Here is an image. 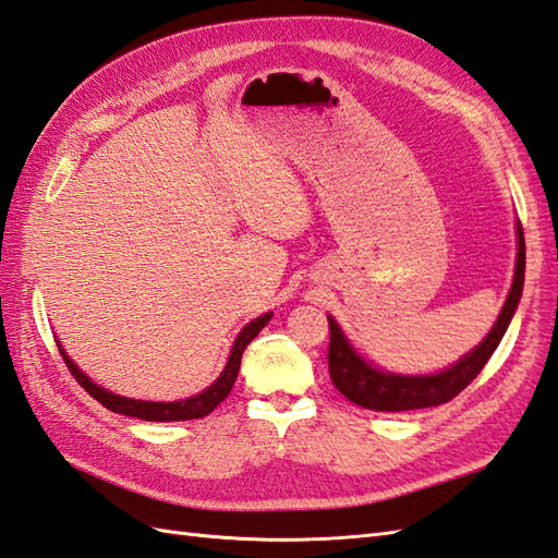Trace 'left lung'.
<instances>
[{"mask_svg": "<svg viewBox=\"0 0 558 558\" xmlns=\"http://www.w3.org/2000/svg\"><path fill=\"white\" fill-rule=\"evenodd\" d=\"M518 235V256H515V270L513 282L507 302H504L495 326L485 335V340L471 349L469 354L461 356L457 364L439 373L427 375H401L383 371L373 366L371 361L361 356L347 335L338 326V320L328 316L330 323V349H328V366H330V380L338 390L354 404L371 409V411H411V409H427L447 404L454 399L463 387H469L477 373L485 368L489 356L495 354L504 332H507L509 323L515 314L518 302L523 294V280H525V238L521 220L515 223Z\"/></svg>", "mask_w": 558, "mask_h": 558, "instance_id": "left-lung-1", "label": "left lung"}]
</instances>
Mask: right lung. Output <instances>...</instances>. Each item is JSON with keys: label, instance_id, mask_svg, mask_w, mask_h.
I'll return each instance as SVG.
<instances>
[{"label": "right lung", "instance_id": "1", "mask_svg": "<svg viewBox=\"0 0 558 558\" xmlns=\"http://www.w3.org/2000/svg\"><path fill=\"white\" fill-rule=\"evenodd\" d=\"M270 316H274V311H268V314L250 320L247 326H244L238 332L235 342H232L228 364H226L223 371H220L218 378L209 387H206V390H202L199 395L180 399V401H145V399H131V397H121V395H113L109 390H104V387H99L93 378H87V375L73 364V359L66 352H63V347L59 342L57 344H59V352H61L63 361H66L69 371L73 373V378L77 380V385H81L89 397H95L99 404L107 407L109 411L123 413V416L142 418V421H157V423L192 421V418L209 416V413L220 404V401H223L230 395L232 385H235V380H238V371H240V361H242L244 349H247V344L256 338L258 332H262V328L270 320Z\"/></svg>", "mask_w": 558, "mask_h": 558}]
</instances>
